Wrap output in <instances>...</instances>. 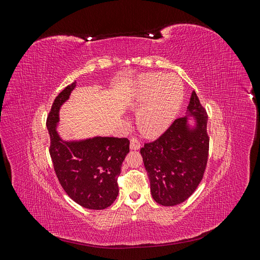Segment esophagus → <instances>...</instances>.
Instances as JSON below:
<instances>
[{
    "label": "esophagus",
    "mask_w": 260,
    "mask_h": 260,
    "mask_svg": "<svg viewBox=\"0 0 260 260\" xmlns=\"http://www.w3.org/2000/svg\"><path fill=\"white\" fill-rule=\"evenodd\" d=\"M141 142L137 138H132L130 141V148L131 149H139L141 147Z\"/></svg>",
    "instance_id": "1"
}]
</instances>
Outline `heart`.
<instances>
[{"mask_svg": "<svg viewBox=\"0 0 260 260\" xmlns=\"http://www.w3.org/2000/svg\"><path fill=\"white\" fill-rule=\"evenodd\" d=\"M183 95V83L175 75L147 74L141 78L135 95L140 131L148 138L160 136L177 117Z\"/></svg>", "mask_w": 260, "mask_h": 260, "instance_id": "heart-1", "label": "heart"}]
</instances>
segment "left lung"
Here are the masks:
<instances>
[{
    "label": "left lung",
    "instance_id": "1",
    "mask_svg": "<svg viewBox=\"0 0 260 260\" xmlns=\"http://www.w3.org/2000/svg\"><path fill=\"white\" fill-rule=\"evenodd\" d=\"M186 114L194 116L195 127L190 128L187 116L180 117L158 139L145 143L140 151L153 199L162 206H175L190 198L207 166L208 117L195 91Z\"/></svg>",
    "mask_w": 260,
    "mask_h": 260
}]
</instances>
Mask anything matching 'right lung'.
I'll use <instances>...</instances> for the list:
<instances>
[{"instance_id": "add662e5", "label": "right lung", "mask_w": 260, "mask_h": 260, "mask_svg": "<svg viewBox=\"0 0 260 260\" xmlns=\"http://www.w3.org/2000/svg\"><path fill=\"white\" fill-rule=\"evenodd\" d=\"M76 82L55 98L46 119L51 139L50 155L55 174L70 199L88 209H105L115 202L117 179L129 153L127 138L95 137L82 141H62L56 125L60 106L69 99Z\"/></svg>"}]
</instances>
